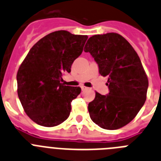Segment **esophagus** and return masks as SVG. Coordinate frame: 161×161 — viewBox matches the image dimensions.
Here are the masks:
<instances>
[{
	"mask_svg": "<svg viewBox=\"0 0 161 161\" xmlns=\"http://www.w3.org/2000/svg\"><path fill=\"white\" fill-rule=\"evenodd\" d=\"M81 89H82V91H84V90H86V87L85 86H81Z\"/></svg>",
	"mask_w": 161,
	"mask_h": 161,
	"instance_id": "esophagus-1",
	"label": "esophagus"
}]
</instances>
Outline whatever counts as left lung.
<instances>
[{
    "label": "left lung",
    "instance_id": "1",
    "mask_svg": "<svg viewBox=\"0 0 161 161\" xmlns=\"http://www.w3.org/2000/svg\"><path fill=\"white\" fill-rule=\"evenodd\" d=\"M99 65V73L108 77L109 93L96 92L88 104L91 119L105 130H117L130 122L147 99L148 79L134 47L117 33L95 35L84 47Z\"/></svg>",
    "mask_w": 161,
    "mask_h": 161
}]
</instances>
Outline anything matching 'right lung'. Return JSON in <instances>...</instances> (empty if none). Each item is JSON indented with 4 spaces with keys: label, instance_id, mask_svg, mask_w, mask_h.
<instances>
[{
    "label": "right lung",
    "instance_id": "1",
    "mask_svg": "<svg viewBox=\"0 0 161 161\" xmlns=\"http://www.w3.org/2000/svg\"><path fill=\"white\" fill-rule=\"evenodd\" d=\"M87 36L57 31L40 39L17 73L18 96L26 115L38 125L53 127L65 121L79 86L61 83L64 72L82 53Z\"/></svg>",
    "mask_w": 161,
    "mask_h": 161
}]
</instances>
